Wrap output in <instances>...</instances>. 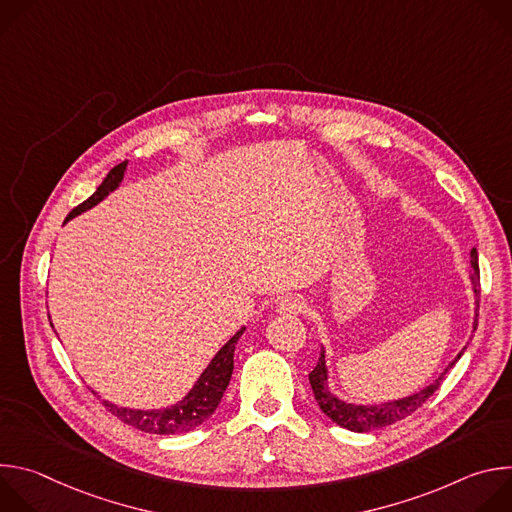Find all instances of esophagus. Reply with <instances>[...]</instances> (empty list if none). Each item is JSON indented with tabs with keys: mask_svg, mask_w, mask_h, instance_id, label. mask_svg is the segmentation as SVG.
<instances>
[{
	"mask_svg": "<svg viewBox=\"0 0 512 512\" xmlns=\"http://www.w3.org/2000/svg\"><path fill=\"white\" fill-rule=\"evenodd\" d=\"M304 310V300L300 296H285L275 304V312L283 316H298Z\"/></svg>",
	"mask_w": 512,
	"mask_h": 512,
	"instance_id": "obj_1",
	"label": "esophagus"
}]
</instances>
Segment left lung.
Segmentation results:
<instances>
[{
	"mask_svg": "<svg viewBox=\"0 0 512 512\" xmlns=\"http://www.w3.org/2000/svg\"><path fill=\"white\" fill-rule=\"evenodd\" d=\"M470 263H472V273H470V281H472V291H474V302H476V310H474V330L478 326V298H480V269H478V253L476 249L470 251ZM466 346L458 352V356L448 364L444 369V373L437 377L431 385L423 387L421 391L401 397V399H393V401H385V403H375V405H360V403H348L340 397H336L332 393V389L328 387V367H326V350L322 346L320 358L316 369L310 373V385L314 391V397L322 409V413L332 419L336 425L356 431V433H364V431H373V429H381L387 427L399 419H405L407 415H411L415 409H419L425 399H429L437 389H440L446 373L454 367V364L460 360V356L464 354Z\"/></svg>",
	"mask_w": 512,
	"mask_h": 512,
	"instance_id": "obj_1",
	"label": "left lung"
}]
</instances>
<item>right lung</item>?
Returning a JSON list of instances; mask_svg holds the SVG:
<instances>
[{
    "label": "right lung",
    "instance_id": "1",
    "mask_svg": "<svg viewBox=\"0 0 512 512\" xmlns=\"http://www.w3.org/2000/svg\"><path fill=\"white\" fill-rule=\"evenodd\" d=\"M127 170V162H121L119 166H115L107 178L101 182V186L95 190L93 196H89L83 204H79L75 210H72L66 221L75 218L77 214L93 208L95 204H99L101 200H105L113 190L119 188L123 174ZM245 326L231 336V340L218 350L212 360L208 362V367L202 371V375L198 377V381L194 383V387L174 405H168L164 409H127V407H119L111 401H103V405L121 421H125L127 425L145 431V433H160V435H172V433H188L196 427H200L221 403L231 375H233V367H235V346L239 342V338L243 336Z\"/></svg>",
    "mask_w": 512,
    "mask_h": 512
}]
</instances>
